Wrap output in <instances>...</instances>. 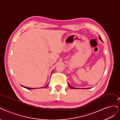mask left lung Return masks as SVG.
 Here are the masks:
<instances>
[{"label": "left lung", "instance_id": "left-lung-1", "mask_svg": "<svg viewBox=\"0 0 120 120\" xmlns=\"http://www.w3.org/2000/svg\"><path fill=\"white\" fill-rule=\"evenodd\" d=\"M99 38H100V39L101 40V41H102V39H101V37H100V35L99 36ZM68 83V86H69L71 88H75V87H72V86H71L69 85V83ZM75 89H76V88H75Z\"/></svg>", "mask_w": 120, "mask_h": 120}]
</instances>
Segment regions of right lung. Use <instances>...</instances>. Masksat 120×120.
<instances>
[{
    "label": "right lung",
    "instance_id": "right-lung-1",
    "mask_svg": "<svg viewBox=\"0 0 120 120\" xmlns=\"http://www.w3.org/2000/svg\"><path fill=\"white\" fill-rule=\"evenodd\" d=\"M22 86V85H21ZM22 86L23 87H25V88H26V89H29V90H31V89H33V88H29V87H25V86ZM48 86V85H47L46 86H45V87H41V88H44V87H47Z\"/></svg>",
    "mask_w": 120,
    "mask_h": 120
}]
</instances>
